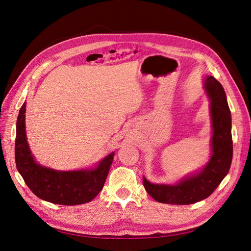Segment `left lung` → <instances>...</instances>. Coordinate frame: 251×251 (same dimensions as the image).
Segmentation results:
<instances>
[{
	"mask_svg": "<svg viewBox=\"0 0 251 251\" xmlns=\"http://www.w3.org/2000/svg\"><path fill=\"white\" fill-rule=\"evenodd\" d=\"M203 82L210 101V158L201 170L186 175L175 184H155L143 176L146 191L160 203L187 205L206 199L229 172L232 160L231 113L225 91L212 76H205Z\"/></svg>",
	"mask_w": 251,
	"mask_h": 251,
	"instance_id": "obj_1",
	"label": "left lung"
}]
</instances>
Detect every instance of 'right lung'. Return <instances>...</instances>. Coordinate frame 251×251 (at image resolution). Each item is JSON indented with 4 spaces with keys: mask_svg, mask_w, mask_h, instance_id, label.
Here are the masks:
<instances>
[{
    "mask_svg": "<svg viewBox=\"0 0 251 251\" xmlns=\"http://www.w3.org/2000/svg\"><path fill=\"white\" fill-rule=\"evenodd\" d=\"M26 101L17 120L16 164L27 186L40 199L60 205L92 201L100 193L115 153L105 156L95 166L75 171H57L37 163L30 151L25 125Z\"/></svg>",
    "mask_w": 251,
    "mask_h": 251,
    "instance_id": "right-lung-1",
    "label": "right lung"
}]
</instances>
